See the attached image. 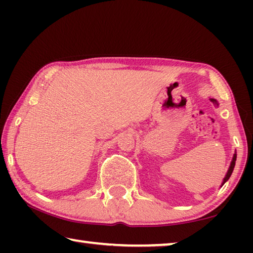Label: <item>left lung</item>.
I'll return each instance as SVG.
<instances>
[{
	"instance_id": "left-lung-1",
	"label": "left lung",
	"mask_w": 253,
	"mask_h": 253,
	"mask_svg": "<svg viewBox=\"0 0 253 253\" xmlns=\"http://www.w3.org/2000/svg\"><path fill=\"white\" fill-rule=\"evenodd\" d=\"M210 100H211L215 106H219V102L216 101V99H214V98H210ZM235 161H237V153H234V155H233V157H232V161H231L230 168H229V169H228V172H226V174H225V176H224V178H223V182H222V184H221V187L223 186V184H224L226 181H228V179H229L230 176H231V174H232L233 169H234V166H235Z\"/></svg>"
}]
</instances>
